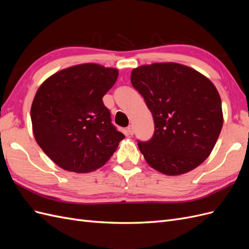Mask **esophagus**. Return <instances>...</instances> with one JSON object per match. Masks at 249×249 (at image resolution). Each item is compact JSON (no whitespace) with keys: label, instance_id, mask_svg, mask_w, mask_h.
Returning a JSON list of instances; mask_svg holds the SVG:
<instances>
[{"label":"esophagus","instance_id":"esophagus-1","mask_svg":"<svg viewBox=\"0 0 249 249\" xmlns=\"http://www.w3.org/2000/svg\"><path fill=\"white\" fill-rule=\"evenodd\" d=\"M126 131H127V134L131 135V136H132V135H134V127H133V125L131 124V125L127 126L126 127Z\"/></svg>","mask_w":249,"mask_h":249}]
</instances>
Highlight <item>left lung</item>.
<instances>
[{
  "instance_id": "left-lung-1",
  "label": "left lung",
  "mask_w": 249,
  "mask_h": 249,
  "mask_svg": "<svg viewBox=\"0 0 249 249\" xmlns=\"http://www.w3.org/2000/svg\"><path fill=\"white\" fill-rule=\"evenodd\" d=\"M131 82L154 118L153 137L138 140L149 166L167 176L196 168L212 152L223 124L221 99L213 83L173 62L134 69Z\"/></svg>"
}]
</instances>
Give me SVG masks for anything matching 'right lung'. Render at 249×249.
<instances>
[{"label":"right lung","mask_w":249,"mask_h":249,"mask_svg":"<svg viewBox=\"0 0 249 249\" xmlns=\"http://www.w3.org/2000/svg\"><path fill=\"white\" fill-rule=\"evenodd\" d=\"M117 77L115 69L80 64L53 74L37 90L31 107L34 137L59 167L78 173L95 170L124 138L103 102Z\"/></svg>","instance_id":"obj_1"}]
</instances>
